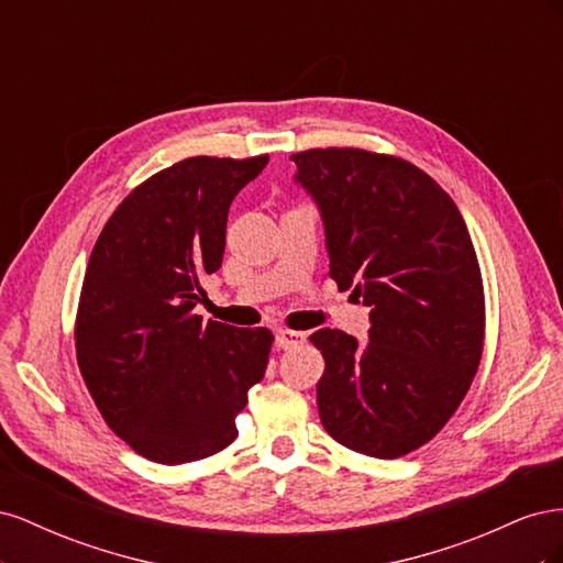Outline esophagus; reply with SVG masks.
Returning a JSON list of instances; mask_svg holds the SVG:
<instances>
[{"mask_svg":"<svg viewBox=\"0 0 563 563\" xmlns=\"http://www.w3.org/2000/svg\"><path fill=\"white\" fill-rule=\"evenodd\" d=\"M305 333H300V331H288V329H279L277 331V347L279 350H291V347H298V345H302L305 343Z\"/></svg>","mask_w":563,"mask_h":563,"instance_id":"obj_1","label":"esophagus"}]
</instances>
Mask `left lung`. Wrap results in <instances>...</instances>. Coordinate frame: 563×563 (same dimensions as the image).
I'll return each mask as SVG.
<instances>
[{
    "mask_svg": "<svg viewBox=\"0 0 563 563\" xmlns=\"http://www.w3.org/2000/svg\"><path fill=\"white\" fill-rule=\"evenodd\" d=\"M327 234L329 275L354 288L368 340L338 329L321 350L317 406L338 444L399 457L430 441L467 395L484 347V286L463 216L418 166L356 147L291 157Z\"/></svg>",
    "mask_w": 563,
    "mask_h": 563,
    "instance_id": "obj_1",
    "label": "left lung"
}]
</instances>
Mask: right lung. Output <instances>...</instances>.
<instances>
[{"label": "right lung", "instance_id": "right-lung-1", "mask_svg": "<svg viewBox=\"0 0 563 563\" xmlns=\"http://www.w3.org/2000/svg\"><path fill=\"white\" fill-rule=\"evenodd\" d=\"M267 155L190 157L147 178L100 232L84 277L75 347L100 416L155 463L209 457L269 360L267 329L195 314L201 277L223 265L230 203Z\"/></svg>", "mask_w": 563, "mask_h": 563}]
</instances>
